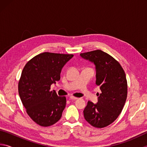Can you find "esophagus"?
Instances as JSON below:
<instances>
[{"label": "esophagus", "instance_id": "esophagus-1", "mask_svg": "<svg viewBox=\"0 0 147 147\" xmlns=\"http://www.w3.org/2000/svg\"><path fill=\"white\" fill-rule=\"evenodd\" d=\"M70 98L72 99V100H76V99L78 98L75 97V96H70Z\"/></svg>", "mask_w": 147, "mask_h": 147}]
</instances>
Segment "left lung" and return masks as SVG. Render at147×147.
<instances>
[{"label":"left lung","instance_id":"left-lung-1","mask_svg":"<svg viewBox=\"0 0 147 147\" xmlns=\"http://www.w3.org/2000/svg\"><path fill=\"white\" fill-rule=\"evenodd\" d=\"M80 56L95 65L96 84L101 90L97 104L88 101L84 110V118L93 127L104 128L115 121L123 110L128 93L126 74L120 63L101 50Z\"/></svg>","mask_w":147,"mask_h":147}]
</instances>
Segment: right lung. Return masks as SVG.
Returning <instances> with one entry per match:
<instances>
[{
  "label": "right lung",
  "instance_id": "obj_1",
  "mask_svg": "<svg viewBox=\"0 0 147 147\" xmlns=\"http://www.w3.org/2000/svg\"><path fill=\"white\" fill-rule=\"evenodd\" d=\"M73 54L43 53L27 62L18 84L19 94L26 111L39 126L53 125L60 119L66 105L65 96L50 91L60 79L61 69Z\"/></svg>",
  "mask_w": 147,
  "mask_h": 147
}]
</instances>
